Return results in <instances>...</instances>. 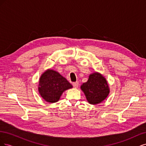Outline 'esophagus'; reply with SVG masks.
<instances>
[{
    "instance_id": "obj_1",
    "label": "esophagus",
    "mask_w": 146,
    "mask_h": 146,
    "mask_svg": "<svg viewBox=\"0 0 146 146\" xmlns=\"http://www.w3.org/2000/svg\"><path fill=\"white\" fill-rule=\"evenodd\" d=\"M78 85H79V83H78V82H74V83H72V85H73V86H74V88H78Z\"/></svg>"
}]
</instances>
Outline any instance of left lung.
I'll use <instances>...</instances> for the list:
<instances>
[{
  "label": "left lung",
  "instance_id": "8db88e82",
  "mask_svg": "<svg viewBox=\"0 0 146 146\" xmlns=\"http://www.w3.org/2000/svg\"><path fill=\"white\" fill-rule=\"evenodd\" d=\"M80 88L85 94L87 101L91 105L100 104L106 99L110 93V88L107 80L98 72L91 74L88 80L83 83Z\"/></svg>",
  "mask_w": 146,
  "mask_h": 146
}]
</instances>
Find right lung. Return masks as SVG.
<instances>
[{"label": "right lung", "instance_id": "1", "mask_svg": "<svg viewBox=\"0 0 146 146\" xmlns=\"http://www.w3.org/2000/svg\"><path fill=\"white\" fill-rule=\"evenodd\" d=\"M72 88L71 84L59 72L48 69L39 78L38 91L44 100L52 104L60 100L64 91Z\"/></svg>", "mask_w": 146, "mask_h": 146}]
</instances>
